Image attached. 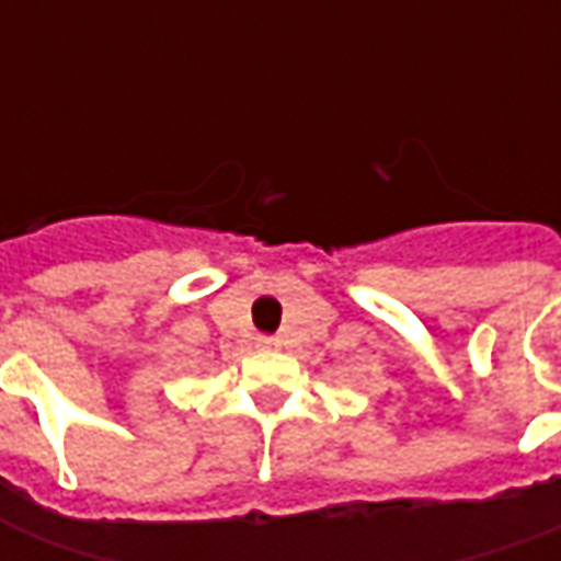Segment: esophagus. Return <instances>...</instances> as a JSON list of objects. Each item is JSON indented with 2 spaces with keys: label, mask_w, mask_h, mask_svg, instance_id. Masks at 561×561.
Returning <instances> with one entry per match:
<instances>
[{
  "label": "esophagus",
  "mask_w": 561,
  "mask_h": 561,
  "mask_svg": "<svg viewBox=\"0 0 561 561\" xmlns=\"http://www.w3.org/2000/svg\"><path fill=\"white\" fill-rule=\"evenodd\" d=\"M257 348H279L276 336H257Z\"/></svg>",
  "instance_id": "34e87169"
}]
</instances>
